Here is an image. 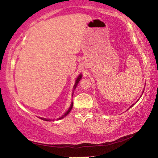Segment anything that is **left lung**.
I'll return each instance as SVG.
<instances>
[{
	"label": "left lung",
	"mask_w": 158,
	"mask_h": 158,
	"mask_svg": "<svg viewBox=\"0 0 158 158\" xmlns=\"http://www.w3.org/2000/svg\"><path fill=\"white\" fill-rule=\"evenodd\" d=\"M143 92H144V90H143V92H142V94H141V95H140V98L141 97V96H142V95H143ZM138 101H139V99H138L137 101H136V102H135V103H133V104H132V105L131 106H130V107H129V108H128V109H127V110H128L129 109H131V107H133V106H134V105H135V103H137V102H138Z\"/></svg>",
	"instance_id": "left-lung-1"
}]
</instances>
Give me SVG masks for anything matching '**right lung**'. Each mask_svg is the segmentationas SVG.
I'll list each match as a JSON object with an SVG mask.
<instances>
[{
	"label": "right lung",
	"mask_w": 158,
	"mask_h": 158,
	"mask_svg": "<svg viewBox=\"0 0 158 158\" xmlns=\"http://www.w3.org/2000/svg\"><path fill=\"white\" fill-rule=\"evenodd\" d=\"M81 78H82V74H79V76L77 77L76 80H75V83H74V86H73V91H72V96H73V94H74V90H75V89H76L77 86V85H78L79 82L80 80L81 79ZM72 107H73V102H72V101L71 104H70V106L69 107V109H67V111H66V112L64 113V114L62 115V116L60 117V118H58L56 119V120H57V121H58V120H61V119L64 118V117L67 116V115L69 114L70 111H71V110H72ZM39 118H40V119L43 120V121H51V119H50V118H42V117H39Z\"/></svg>",
	"instance_id": "right-lung-1"
}]
</instances>
